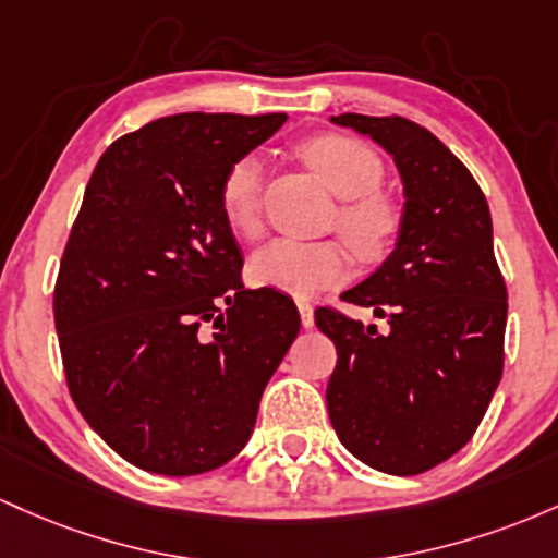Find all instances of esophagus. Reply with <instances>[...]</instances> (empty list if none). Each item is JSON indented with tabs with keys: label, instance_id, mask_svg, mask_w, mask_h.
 <instances>
[{
	"label": "esophagus",
	"instance_id": "esophagus-1",
	"mask_svg": "<svg viewBox=\"0 0 558 558\" xmlns=\"http://www.w3.org/2000/svg\"><path fill=\"white\" fill-rule=\"evenodd\" d=\"M298 311H300V322H303L305 329L313 327V305L305 298H298Z\"/></svg>",
	"mask_w": 558,
	"mask_h": 558
}]
</instances>
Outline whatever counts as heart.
I'll use <instances>...</instances> for the list:
<instances>
[{"mask_svg":"<svg viewBox=\"0 0 558 558\" xmlns=\"http://www.w3.org/2000/svg\"><path fill=\"white\" fill-rule=\"evenodd\" d=\"M303 158L324 179L340 205V229L363 258H377L396 240L400 208L379 192L385 162L377 149L348 134H318L303 144ZM263 162L247 153L229 162L218 184V208L223 221L240 236H258L263 227ZM348 277V250L337 240H281L268 242L250 258V279L258 287L313 295Z\"/></svg>","mask_w":558,"mask_h":558,"instance_id":"heart-1","label":"heart"}]
</instances>
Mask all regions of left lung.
Returning <instances> with one entry per match:
<instances>
[{"instance_id": "left-lung-1", "label": "left lung", "mask_w": 558, "mask_h": 558, "mask_svg": "<svg viewBox=\"0 0 558 558\" xmlns=\"http://www.w3.org/2000/svg\"><path fill=\"white\" fill-rule=\"evenodd\" d=\"M331 121L392 155L405 210L390 258L340 295L387 327L316 311L337 348L329 418L355 459L411 477L472 440L504 374L509 303L490 210L464 162L418 123L359 112Z\"/></svg>"}]
</instances>
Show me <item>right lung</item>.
<instances>
[{
  "label": "right lung",
  "mask_w": 558,
  "mask_h": 558,
  "mask_svg": "<svg viewBox=\"0 0 558 558\" xmlns=\"http://www.w3.org/2000/svg\"><path fill=\"white\" fill-rule=\"evenodd\" d=\"M284 112H179L99 158L54 281L68 390L144 472L218 469L250 440L268 379L300 331L292 298L245 290L218 208L229 162Z\"/></svg>",
  "instance_id": "1"
}]
</instances>
